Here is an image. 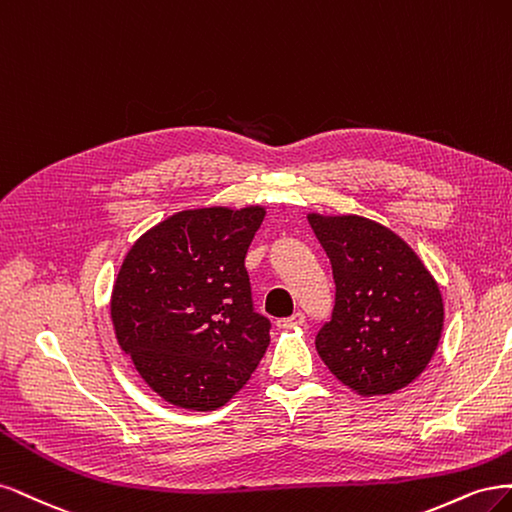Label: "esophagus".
<instances>
[{
	"instance_id": "34e87169",
	"label": "esophagus",
	"mask_w": 512,
	"mask_h": 512,
	"mask_svg": "<svg viewBox=\"0 0 512 512\" xmlns=\"http://www.w3.org/2000/svg\"><path fill=\"white\" fill-rule=\"evenodd\" d=\"M306 323L304 312H295V315L287 317V319H278V327H300Z\"/></svg>"
}]
</instances>
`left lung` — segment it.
Instances as JSON below:
<instances>
[{
  "mask_svg": "<svg viewBox=\"0 0 512 512\" xmlns=\"http://www.w3.org/2000/svg\"><path fill=\"white\" fill-rule=\"evenodd\" d=\"M332 261L336 304L317 353L364 398L404 389L430 364L444 325L436 278L408 242L359 214L308 212Z\"/></svg>",
  "mask_w": 512,
  "mask_h": 512,
  "instance_id": "1",
  "label": "left lung"
}]
</instances>
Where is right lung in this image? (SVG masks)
Masks as SVG:
<instances>
[{
  "label": "right lung",
  "instance_id": "add662e5",
  "mask_svg": "<svg viewBox=\"0 0 512 512\" xmlns=\"http://www.w3.org/2000/svg\"><path fill=\"white\" fill-rule=\"evenodd\" d=\"M263 206L180 210L144 232L110 298L121 349L161 400L217 410L249 383L270 344L251 300L246 251Z\"/></svg>",
  "mask_w": 512,
  "mask_h": 512
}]
</instances>
